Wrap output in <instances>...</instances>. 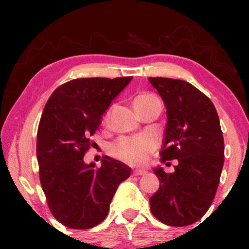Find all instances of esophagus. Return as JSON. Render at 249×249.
Segmentation results:
<instances>
[{
  "mask_svg": "<svg viewBox=\"0 0 249 249\" xmlns=\"http://www.w3.org/2000/svg\"><path fill=\"white\" fill-rule=\"evenodd\" d=\"M145 174H146V171H145V170L133 171V176H145Z\"/></svg>",
  "mask_w": 249,
  "mask_h": 249,
  "instance_id": "esophagus-1",
  "label": "esophagus"
}]
</instances>
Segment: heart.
<instances>
[{
  "mask_svg": "<svg viewBox=\"0 0 249 249\" xmlns=\"http://www.w3.org/2000/svg\"><path fill=\"white\" fill-rule=\"evenodd\" d=\"M158 104H161L160 99L150 92L138 93L133 98V105L139 115L147 108ZM111 111H112V107H108L105 112V121L108 119ZM154 147L156 145L152 139L146 138V137H122L111 145L110 152L115 158L126 162V164L139 165L146 160L147 157L153 152Z\"/></svg>",
  "mask_w": 249,
  "mask_h": 249,
  "instance_id": "1",
  "label": "heart"
}]
</instances>
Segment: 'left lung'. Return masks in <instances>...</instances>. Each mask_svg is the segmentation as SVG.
I'll return each mask as SVG.
<instances>
[{
	"mask_svg": "<svg viewBox=\"0 0 249 249\" xmlns=\"http://www.w3.org/2000/svg\"><path fill=\"white\" fill-rule=\"evenodd\" d=\"M148 81L167 108L161 161L178 160L174 173L154 168L160 187L150 198L151 212L165 225L188 226L205 215L218 190L225 156L219 116L211 99L188 82Z\"/></svg>",
	"mask_w": 249,
	"mask_h": 249,
	"instance_id": "left-lung-1",
	"label": "left lung"
}]
</instances>
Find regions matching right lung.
<instances>
[{
  "label": "right lung",
  "mask_w": 249,
  "mask_h": 249,
  "mask_svg": "<svg viewBox=\"0 0 249 249\" xmlns=\"http://www.w3.org/2000/svg\"><path fill=\"white\" fill-rule=\"evenodd\" d=\"M132 77L77 78L48 99L37 130L39 180L50 212L73 230L92 228L107 218L117 187L131 168L103 157L102 166L83 157L93 144L102 115Z\"/></svg>",
  "instance_id": "add662e5"
}]
</instances>
